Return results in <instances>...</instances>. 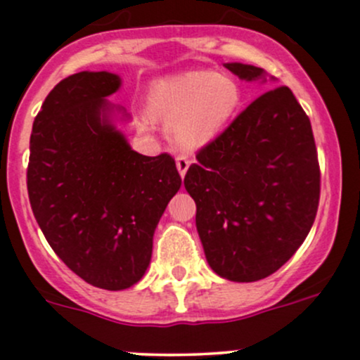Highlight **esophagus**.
<instances>
[{
  "label": "esophagus",
  "mask_w": 360,
  "mask_h": 360,
  "mask_svg": "<svg viewBox=\"0 0 360 360\" xmlns=\"http://www.w3.org/2000/svg\"><path fill=\"white\" fill-rule=\"evenodd\" d=\"M188 166H191V160H188L187 156H184V154H181V156H176V168H179L181 179H184L185 173H187Z\"/></svg>",
  "instance_id": "34e87169"
}]
</instances>
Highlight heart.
<instances>
[{
    "instance_id": "obj_1",
    "label": "heart",
    "mask_w": 360,
    "mask_h": 360,
    "mask_svg": "<svg viewBox=\"0 0 360 360\" xmlns=\"http://www.w3.org/2000/svg\"><path fill=\"white\" fill-rule=\"evenodd\" d=\"M242 103L240 86L231 77L192 70L156 80L149 89V115L139 127L149 130L154 120L166 123L173 144L194 150L211 142L231 122Z\"/></svg>"
}]
</instances>
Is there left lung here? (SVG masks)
Returning a JSON list of instances; mask_svg holds the SVG:
<instances>
[{"label":"left lung","instance_id":"8db88e82","mask_svg":"<svg viewBox=\"0 0 360 360\" xmlns=\"http://www.w3.org/2000/svg\"><path fill=\"white\" fill-rule=\"evenodd\" d=\"M242 80L252 65L225 63ZM184 185L211 269L249 283L281 268L311 231L321 173L311 122L287 86L273 87L197 153Z\"/></svg>","mask_w":360,"mask_h":360}]
</instances>
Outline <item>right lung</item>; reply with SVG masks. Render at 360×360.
I'll use <instances>...</instances> for the list:
<instances>
[{"instance_id": "obj_1", "label": "right lung", "mask_w": 360, "mask_h": 360, "mask_svg": "<svg viewBox=\"0 0 360 360\" xmlns=\"http://www.w3.org/2000/svg\"><path fill=\"white\" fill-rule=\"evenodd\" d=\"M120 86L110 72H79L56 84L34 120L27 168L46 240L73 273L104 290L144 276L154 230L181 185L169 154L135 153L113 125L106 98Z\"/></svg>"}]
</instances>
